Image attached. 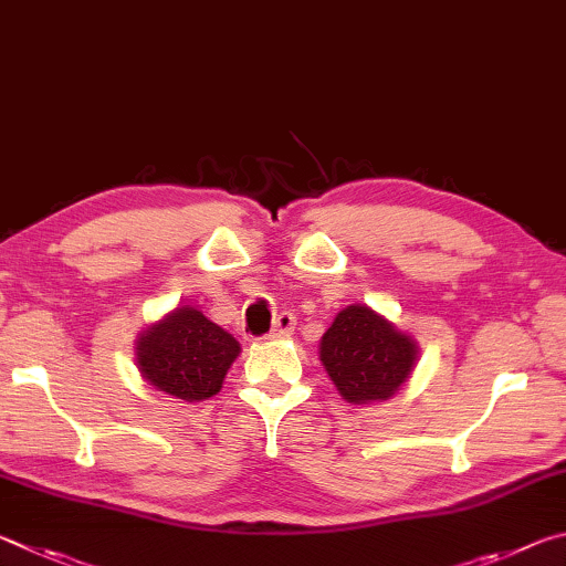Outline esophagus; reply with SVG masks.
<instances>
[{"instance_id":"1","label":"esophagus","mask_w":566,"mask_h":566,"mask_svg":"<svg viewBox=\"0 0 566 566\" xmlns=\"http://www.w3.org/2000/svg\"><path fill=\"white\" fill-rule=\"evenodd\" d=\"M295 331V315L291 313H281L277 318L273 321V331H271V338L273 340H281V338H289V335Z\"/></svg>"}]
</instances>
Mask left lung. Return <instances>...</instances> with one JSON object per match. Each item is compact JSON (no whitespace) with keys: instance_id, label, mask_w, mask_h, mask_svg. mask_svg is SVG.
I'll return each mask as SVG.
<instances>
[{"instance_id":"obj_1","label":"left lung","mask_w":566,"mask_h":566,"mask_svg":"<svg viewBox=\"0 0 566 566\" xmlns=\"http://www.w3.org/2000/svg\"><path fill=\"white\" fill-rule=\"evenodd\" d=\"M318 355L345 402L370 405L402 390L418 365L420 345L370 305L355 303L335 315Z\"/></svg>"}]
</instances>
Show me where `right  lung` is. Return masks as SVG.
<instances>
[{
	"label": "right lung",
	"mask_w": 566,
	"mask_h": 566,
	"mask_svg": "<svg viewBox=\"0 0 566 566\" xmlns=\"http://www.w3.org/2000/svg\"><path fill=\"white\" fill-rule=\"evenodd\" d=\"M241 345L193 305H181L134 340L136 368L161 398L201 402L221 392Z\"/></svg>",
	"instance_id": "obj_1"
}]
</instances>
